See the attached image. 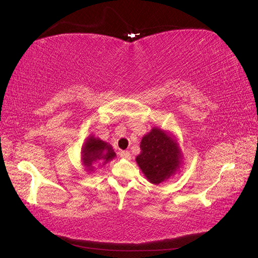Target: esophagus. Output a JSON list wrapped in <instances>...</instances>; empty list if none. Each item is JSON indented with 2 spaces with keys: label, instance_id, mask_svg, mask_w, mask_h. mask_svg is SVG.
I'll return each instance as SVG.
<instances>
[{
  "label": "esophagus",
  "instance_id": "1",
  "mask_svg": "<svg viewBox=\"0 0 258 258\" xmlns=\"http://www.w3.org/2000/svg\"><path fill=\"white\" fill-rule=\"evenodd\" d=\"M119 156L121 157L122 159H127V160L131 159V153L129 151H120Z\"/></svg>",
  "mask_w": 258,
  "mask_h": 258
}]
</instances>
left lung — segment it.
I'll list each match as a JSON object with an SVG mask.
<instances>
[{"mask_svg": "<svg viewBox=\"0 0 258 258\" xmlns=\"http://www.w3.org/2000/svg\"><path fill=\"white\" fill-rule=\"evenodd\" d=\"M141 152L136 161L152 184H160L174 175L183 162V153L175 137L153 127L150 133L142 137Z\"/></svg>", "mask_w": 258, "mask_h": 258, "instance_id": "8db88e82", "label": "left lung"}]
</instances>
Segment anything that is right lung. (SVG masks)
<instances>
[{
	"instance_id": "add662e5",
	"label": "right lung",
	"mask_w": 258,
	"mask_h": 258,
	"mask_svg": "<svg viewBox=\"0 0 258 258\" xmlns=\"http://www.w3.org/2000/svg\"><path fill=\"white\" fill-rule=\"evenodd\" d=\"M116 157V152L113 151L112 147L96 138L94 135H89L85 140L82 147V163L85 170L88 172H94L96 167H104L109 161Z\"/></svg>"
}]
</instances>
